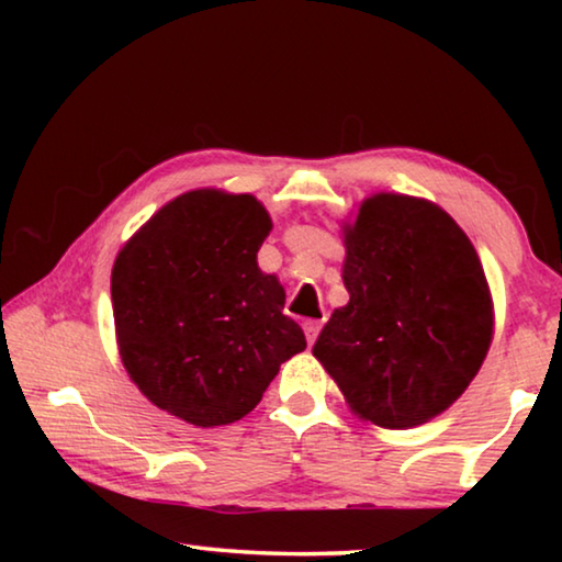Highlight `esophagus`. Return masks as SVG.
Segmentation results:
<instances>
[{"label":"esophagus","instance_id":"esophagus-1","mask_svg":"<svg viewBox=\"0 0 562 562\" xmlns=\"http://www.w3.org/2000/svg\"><path fill=\"white\" fill-rule=\"evenodd\" d=\"M319 329H322V322L319 319H307V322H304V337H307L310 345H315V339L319 337Z\"/></svg>","mask_w":562,"mask_h":562}]
</instances>
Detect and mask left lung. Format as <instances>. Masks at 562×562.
<instances>
[{"mask_svg": "<svg viewBox=\"0 0 562 562\" xmlns=\"http://www.w3.org/2000/svg\"><path fill=\"white\" fill-rule=\"evenodd\" d=\"M345 307L315 355L355 412L408 429L449 408L486 359L493 304L473 245L449 213L379 193L345 227Z\"/></svg>", "mask_w": 562, "mask_h": 562, "instance_id": "left-lung-1", "label": "left lung"}]
</instances>
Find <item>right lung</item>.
I'll return each instance as SVG.
<instances>
[{
	"label": "right lung",
	"mask_w": 562,
	"mask_h": 562,
	"mask_svg": "<svg viewBox=\"0 0 562 562\" xmlns=\"http://www.w3.org/2000/svg\"><path fill=\"white\" fill-rule=\"evenodd\" d=\"M270 215L252 195L190 190L123 245L111 272L119 351L140 392L195 426L260 404L307 347L284 290L258 268Z\"/></svg>",
	"instance_id": "1"
}]
</instances>
